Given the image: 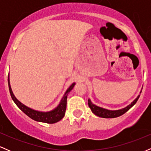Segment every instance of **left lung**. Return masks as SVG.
<instances>
[{
	"mask_svg": "<svg viewBox=\"0 0 151 151\" xmlns=\"http://www.w3.org/2000/svg\"><path fill=\"white\" fill-rule=\"evenodd\" d=\"M140 95H138L137 96V98L134 100L133 102H131L129 105H128L125 108H123L121 109H119V110H108V109H106L101 107L96 106L93 104L91 103V100L88 99V104H89V108L91 109V111L93 112L95 115H96L97 116L101 117V118H106V119H111V118H116L120 116L123 115L127 112L131 107L133 106L136 103L138 99H139Z\"/></svg>",
	"mask_w": 151,
	"mask_h": 151,
	"instance_id": "left-lung-1",
	"label": "left lung"
}]
</instances>
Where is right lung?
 Segmentation results:
<instances>
[{
	"mask_svg": "<svg viewBox=\"0 0 151 151\" xmlns=\"http://www.w3.org/2000/svg\"><path fill=\"white\" fill-rule=\"evenodd\" d=\"M8 87H9V91L10 96H11L12 99L13 100V101L15 102V104L18 106V108L23 111L26 115L28 116L29 117L31 118L33 120L36 121H39V122H43V123H47V124H55V123L58 122L61 119L65 116L66 108H67V95L70 91L73 89V87L75 85V83L72 84L70 87L67 89V91L65 94H64L63 97L60 101V104L55 109H54L53 110L47 112H42V111H39L34 110L29 107L26 106L25 105L22 104L20 101H19L15 96L13 94V91H12L11 87H10V79H9V74H8Z\"/></svg>",
	"mask_w": 151,
	"mask_h": 151,
	"instance_id": "obj_1",
	"label": "right lung"
}]
</instances>
